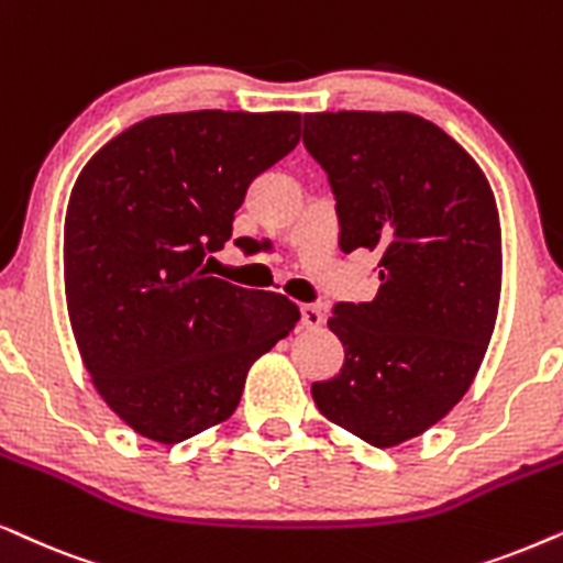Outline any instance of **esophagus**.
Segmentation results:
<instances>
[{"mask_svg":"<svg viewBox=\"0 0 563 563\" xmlns=\"http://www.w3.org/2000/svg\"><path fill=\"white\" fill-rule=\"evenodd\" d=\"M301 321H303L306 329H319L321 324H324V313H321L319 306L303 303L301 306Z\"/></svg>","mask_w":563,"mask_h":563,"instance_id":"esophagus-1","label":"esophagus"}]
</instances>
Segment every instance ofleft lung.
I'll return each mask as SVG.
<instances>
[{
	"label": "left lung",
	"instance_id": "left-lung-1",
	"mask_svg": "<svg viewBox=\"0 0 563 563\" xmlns=\"http://www.w3.org/2000/svg\"><path fill=\"white\" fill-rule=\"evenodd\" d=\"M303 146L327 172L340 250L378 257V294L336 303L342 371L311 386L327 419L376 448L417 438L468 391L501 294V229L484 172L411 112H311Z\"/></svg>",
	"mask_w": 563,
	"mask_h": 563
}]
</instances>
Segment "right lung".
I'll use <instances>...</instances> for the list:
<instances>
[{
	"instance_id": "add662e5",
	"label": "right lung",
	"mask_w": 563,
	"mask_h": 563,
	"mask_svg": "<svg viewBox=\"0 0 563 563\" xmlns=\"http://www.w3.org/2000/svg\"><path fill=\"white\" fill-rule=\"evenodd\" d=\"M298 139V112H169L108 141L74 183L71 329L95 388L144 438L175 445L229 419L254 360L301 319L286 296L206 269L246 187Z\"/></svg>"
}]
</instances>
